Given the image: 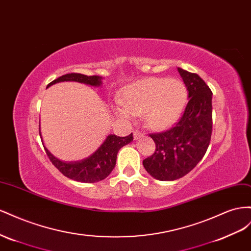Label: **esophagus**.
Masks as SVG:
<instances>
[{
  "mask_svg": "<svg viewBox=\"0 0 251 251\" xmlns=\"http://www.w3.org/2000/svg\"><path fill=\"white\" fill-rule=\"evenodd\" d=\"M142 137H143V133H141L139 131H134L133 132V139L134 140H140Z\"/></svg>",
  "mask_w": 251,
  "mask_h": 251,
  "instance_id": "34e87169",
  "label": "esophagus"
}]
</instances>
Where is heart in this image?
I'll use <instances>...</instances> for the list:
<instances>
[{"mask_svg":"<svg viewBox=\"0 0 251 251\" xmlns=\"http://www.w3.org/2000/svg\"><path fill=\"white\" fill-rule=\"evenodd\" d=\"M188 91L183 82L168 77H148L127 85L114 106L120 117L142 116L153 130H162L180 119L187 103Z\"/></svg>","mask_w":251,"mask_h":251,"instance_id":"b5f03b06","label":"heart"}]
</instances>
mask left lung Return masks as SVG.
<instances>
[{"label":"left lung","mask_w":251,"mask_h":251,"mask_svg":"<svg viewBox=\"0 0 251 251\" xmlns=\"http://www.w3.org/2000/svg\"><path fill=\"white\" fill-rule=\"evenodd\" d=\"M189 102L175 127L150 134L154 153L143 161L147 173L160 181H175L187 175L203 159L212 132V92L197 74L177 68Z\"/></svg>","instance_id":"left-lung-1"}]
</instances>
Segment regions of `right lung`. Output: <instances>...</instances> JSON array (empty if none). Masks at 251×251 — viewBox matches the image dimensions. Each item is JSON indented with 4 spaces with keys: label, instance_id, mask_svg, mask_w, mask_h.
<instances>
[{
    "label": "right lung",
    "instance_id": "1",
    "mask_svg": "<svg viewBox=\"0 0 251 251\" xmlns=\"http://www.w3.org/2000/svg\"><path fill=\"white\" fill-rule=\"evenodd\" d=\"M102 76L99 75H85L82 74H67L64 75L54 81L49 83L47 87H50L56 83L61 82H77L86 85L100 87L102 85ZM40 137L41 128H40ZM133 137L130 133L128 137H117L114 134L107 135L104 142L96 151L84 160L76 162H64L50 153L49 150L45 148V151L53 165L61 173L74 181L82 183H96L102 181L108 176L116 166L117 155L119 150L132 142Z\"/></svg>",
    "mask_w": 251,
    "mask_h": 251
}]
</instances>
